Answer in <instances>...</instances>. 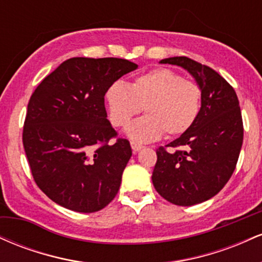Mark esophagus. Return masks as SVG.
I'll list each match as a JSON object with an SVG mask.
<instances>
[{"label":"esophagus","mask_w":262,"mask_h":262,"mask_svg":"<svg viewBox=\"0 0 262 262\" xmlns=\"http://www.w3.org/2000/svg\"><path fill=\"white\" fill-rule=\"evenodd\" d=\"M130 145H132V149H133V152H138V151H139V150H141V149L144 148V146L141 145V144L134 143V141H132Z\"/></svg>","instance_id":"esophagus-1"}]
</instances>
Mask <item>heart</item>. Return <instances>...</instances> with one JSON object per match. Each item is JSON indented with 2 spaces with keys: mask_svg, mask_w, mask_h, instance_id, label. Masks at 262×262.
Returning a JSON list of instances; mask_svg holds the SVG:
<instances>
[{
  "mask_svg": "<svg viewBox=\"0 0 262 262\" xmlns=\"http://www.w3.org/2000/svg\"><path fill=\"white\" fill-rule=\"evenodd\" d=\"M106 102L110 121L124 127L145 110L148 116L129 124L125 133L139 143L179 137L196 122L201 110V89L170 69H154L137 76L130 86L116 81L108 87Z\"/></svg>",
  "mask_w": 262,
  "mask_h": 262,
  "instance_id": "heart-1",
  "label": "heart"
}]
</instances>
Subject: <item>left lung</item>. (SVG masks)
I'll use <instances>...</instances> for the list:
<instances>
[{
	"mask_svg": "<svg viewBox=\"0 0 262 262\" xmlns=\"http://www.w3.org/2000/svg\"><path fill=\"white\" fill-rule=\"evenodd\" d=\"M181 66L201 89V110L186 133L156 150L152 183L158 193L176 206H193L218 193L235 170L243 145L242 112L236 93L209 66L186 56L162 59Z\"/></svg>",
	"mask_w": 262,
	"mask_h": 262,
	"instance_id": "obj_1",
	"label": "left lung"
}]
</instances>
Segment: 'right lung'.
Masks as SVG:
<instances>
[{
	"label": "right lung",
	"instance_id": "right-lung-1",
	"mask_svg": "<svg viewBox=\"0 0 262 262\" xmlns=\"http://www.w3.org/2000/svg\"><path fill=\"white\" fill-rule=\"evenodd\" d=\"M138 65L118 58H71L33 92L23 146L33 179L50 200L81 213L101 210L118 193L132 156L107 119L108 87Z\"/></svg>",
	"mask_w": 262,
	"mask_h": 262
}]
</instances>
